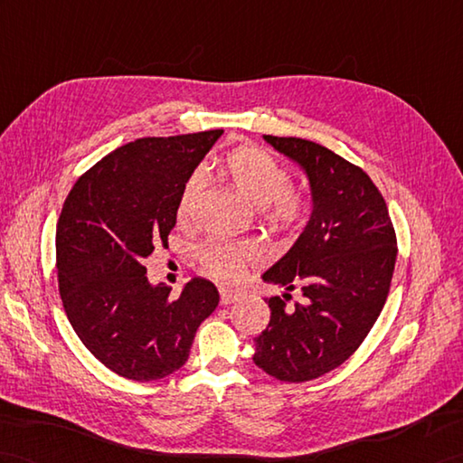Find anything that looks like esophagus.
I'll return each mask as SVG.
<instances>
[{"label": "esophagus", "instance_id": "34e87169", "mask_svg": "<svg viewBox=\"0 0 463 463\" xmlns=\"http://www.w3.org/2000/svg\"><path fill=\"white\" fill-rule=\"evenodd\" d=\"M219 294H221V304L222 306L232 304V302H236V299L241 298V292H234V289H231V288H221Z\"/></svg>", "mask_w": 463, "mask_h": 463}]
</instances>
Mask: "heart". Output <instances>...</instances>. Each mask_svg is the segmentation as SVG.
Wrapping results in <instances>:
<instances>
[{
    "instance_id": "1",
    "label": "heart",
    "mask_w": 463,
    "mask_h": 463,
    "mask_svg": "<svg viewBox=\"0 0 463 463\" xmlns=\"http://www.w3.org/2000/svg\"><path fill=\"white\" fill-rule=\"evenodd\" d=\"M222 174L231 185L254 207H260L264 221L274 229H292L304 214V197L289 187L288 169L264 149L256 146H241L232 149L222 164ZM201 171H193L181 189L177 214L181 221L191 217L203 189ZM197 258L205 272L221 282L239 278L242 268L256 260L258 249L246 241L211 239L197 249Z\"/></svg>"
}]
</instances>
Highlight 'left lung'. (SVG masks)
Instances as JSON below:
<instances>
[{"instance_id": "left-lung-1", "label": "left lung", "mask_w": 463, "mask_h": 463, "mask_svg": "<svg viewBox=\"0 0 463 463\" xmlns=\"http://www.w3.org/2000/svg\"><path fill=\"white\" fill-rule=\"evenodd\" d=\"M264 139L306 171L311 217L304 232L270 270V324L254 339V363L286 383L317 379L359 349L389 296L396 234L371 177L331 149L302 137ZM303 302L288 307L289 291Z\"/></svg>"}]
</instances>
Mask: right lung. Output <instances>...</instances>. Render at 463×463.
<instances>
[{
  "instance_id": "1",
  "label": "right lung",
  "mask_w": 463,
  "mask_h": 463,
  "mask_svg": "<svg viewBox=\"0 0 463 463\" xmlns=\"http://www.w3.org/2000/svg\"><path fill=\"white\" fill-rule=\"evenodd\" d=\"M222 130L139 137L74 183L57 222L62 307L96 359L124 379H164L189 359L219 292L193 278L179 298L152 286L144 258L175 227L181 189Z\"/></svg>"
}]
</instances>
